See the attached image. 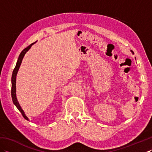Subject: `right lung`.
<instances>
[{
    "label": "right lung",
    "mask_w": 152,
    "mask_h": 152,
    "mask_svg": "<svg viewBox=\"0 0 152 152\" xmlns=\"http://www.w3.org/2000/svg\"><path fill=\"white\" fill-rule=\"evenodd\" d=\"M35 42L33 43L30 44L29 46H27L26 48H25V49L23 50L20 55H19V58L18 59L17 61V63H16V65L15 67L14 68V70H13V72H12V90H11V95H12V101L13 102H14V104L15 105L16 107L18 108V109L19 110L21 113V114L23 115V117L25 119H27V120H28V118L27 117L26 115H25V113L23 112V110L21 109L20 105L19 104V102L17 100V98H16V94H15V82H16V75H17V73L18 72V70L19 69V67H20V65L21 64L22 62V60H23V58L25 54L27 53V51L30 49L31 47L32 46V45L34 44Z\"/></svg>",
    "instance_id": "obj_1"
}]
</instances>
